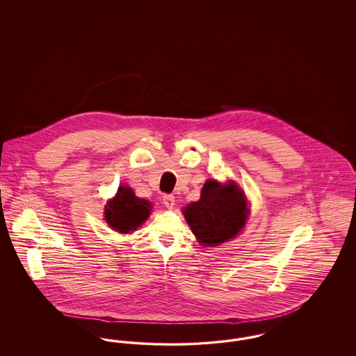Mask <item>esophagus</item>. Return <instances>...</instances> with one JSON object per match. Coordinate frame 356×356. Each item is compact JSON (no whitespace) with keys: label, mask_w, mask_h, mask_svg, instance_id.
Listing matches in <instances>:
<instances>
[{"label":"esophagus","mask_w":356,"mask_h":356,"mask_svg":"<svg viewBox=\"0 0 356 356\" xmlns=\"http://www.w3.org/2000/svg\"><path fill=\"white\" fill-rule=\"evenodd\" d=\"M163 202L165 204V207L173 208V205H175V196L173 195H164L163 196Z\"/></svg>","instance_id":"1"}]
</instances>
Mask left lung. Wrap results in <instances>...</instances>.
I'll list each match as a JSON object with an SVG mask.
<instances>
[{"label":"left lung","mask_w":356,"mask_h":356,"mask_svg":"<svg viewBox=\"0 0 356 356\" xmlns=\"http://www.w3.org/2000/svg\"><path fill=\"white\" fill-rule=\"evenodd\" d=\"M184 218L203 245H218L236 236L247 219L245 196L235 184L205 181L199 202L191 203Z\"/></svg>","instance_id":"8db88e82"}]
</instances>
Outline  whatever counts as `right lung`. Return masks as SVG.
<instances>
[{
	"instance_id": "right-lung-1",
	"label": "right lung",
	"mask_w": 356,
	"mask_h": 356,
	"mask_svg": "<svg viewBox=\"0 0 356 356\" xmlns=\"http://www.w3.org/2000/svg\"><path fill=\"white\" fill-rule=\"evenodd\" d=\"M151 203L138 199L129 186H120L113 200L105 207V220L121 234L135 231L151 213Z\"/></svg>"
}]
</instances>
